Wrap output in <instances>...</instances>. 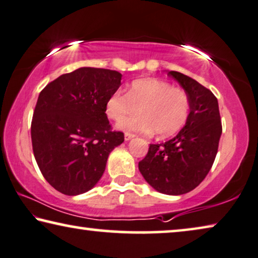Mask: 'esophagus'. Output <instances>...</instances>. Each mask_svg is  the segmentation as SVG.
<instances>
[{"label":"esophagus","mask_w":258,"mask_h":258,"mask_svg":"<svg viewBox=\"0 0 258 258\" xmlns=\"http://www.w3.org/2000/svg\"><path fill=\"white\" fill-rule=\"evenodd\" d=\"M133 138H134V134H131V133H127V132L125 133V141H128L131 139H133Z\"/></svg>","instance_id":"34e87169"}]
</instances>
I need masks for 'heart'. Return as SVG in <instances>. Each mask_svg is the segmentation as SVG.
<instances>
[{"mask_svg": "<svg viewBox=\"0 0 258 258\" xmlns=\"http://www.w3.org/2000/svg\"><path fill=\"white\" fill-rule=\"evenodd\" d=\"M138 109L142 112L140 115L124 117ZM189 110L187 92L158 78L137 79L130 85L127 94L113 92L105 106L108 118L120 120L119 128L143 134L155 132L161 138L179 132L186 124Z\"/></svg>", "mask_w": 258, "mask_h": 258, "instance_id": "obj_1", "label": "heart"}]
</instances>
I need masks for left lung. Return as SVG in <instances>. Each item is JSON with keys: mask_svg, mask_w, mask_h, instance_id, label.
<instances>
[{"mask_svg": "<svg viewBox=\"0 0 258 258\" xmlns=\"http://www.w3.org/2000/svg\"><path fill=\"white\" fill-rule=\"evenodd\" d=\"M187 92L190 101L186 124L173 139L151 144L139 162L147 183L167 195H182L193 190L209 173L222 134L219 103L210 90L177 71H169Z\"/></svg>", "mask_w": 258, "mask_h": 258, "instance_id": "obj_1", "label": "left lung"}]
</instances>
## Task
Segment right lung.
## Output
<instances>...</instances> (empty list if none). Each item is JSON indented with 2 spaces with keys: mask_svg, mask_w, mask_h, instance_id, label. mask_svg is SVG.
I'll use <instances>...</instances> for the list:
<instances>
[{
  "mask_svg": "<svg viewBox=\"0 0 258 258\" xmlns=\"http://www.w3.org/2000/svg\"><path fill=\"white\" fill-rule=\"evenodd\" d=\"M118 71L79 68L39 93L31 122L32 151L45 180L65 195L86 193L103 176L107 158L124 143L112 132L105 106L121 85Z\"/></svg>",
  "mask_w": 258,
  "mask_h": 258,
  "instance_id": "add662e5",
  "label": "right lung"
}]
</instances>
